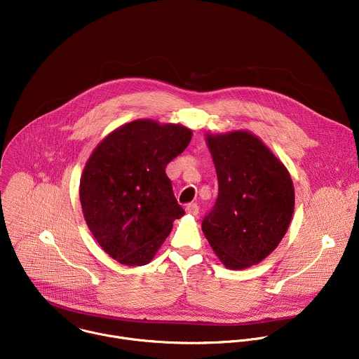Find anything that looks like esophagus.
Here are the masks:
<instances>
[{
	"label": "esophagus",
	"mask_w": 359,
	"mask_h": 359,
	"mask_svg": "<svg viewBox=\"0 0 359 359\" xmlns=\"http://www.w3.org/2000/svg\"><path fill=\"white\" fill-rule=\"evenodd\" d=\"M185 212L188 215H192V216H196L199 213V206L196 203H188L187 208H185Z\"/></svg>",
	"instance_id": "1"
}]
</instances>
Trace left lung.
<instances>
[{
  "label": "left lung",
  "mask_w": 359,
  "mask_h": 359,
  "mask_svg": "<svg viewBox=\"0 0 359 359\" xmlns=\"http://www.w3.org/2000/svg\"><path fill=\"white\" fill-rule=\"evenodd\" d=\"M219 181L202 230L229 269L261 262L280 243L294 209V188L283 163L247 130L206 135Z\"/></svg>",
  "instance_id": "8db88e82"
}]
</instances>
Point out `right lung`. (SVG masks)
Returning <instances> with one entry per match:
<instances>
[{"mask_svg": "<svg viewBox=\"0 0 359 359\" xmlns=\"http://www.w3.org/2000/svg\"><path fill=\"white\" fill-rule=\"evenodd\" d=\"M191 139L192 130L180 123L137 119L91 153L80 180L81 208L90 231L118 262L149 264L184 216L165 167Z\"/></svg>", "mask_w": 359, "mask_h": 359, "instance_id": "right-lung-1", "label": "right lung"}]
</instances>
